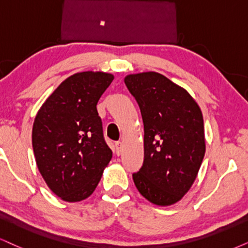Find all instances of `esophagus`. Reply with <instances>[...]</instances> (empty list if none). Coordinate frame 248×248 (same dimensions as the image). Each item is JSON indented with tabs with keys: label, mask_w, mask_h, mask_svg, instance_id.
Returning <instances> with one entry per match:
<instances>
[{
	"label": "esophagus",
	"mask_w": 248,
	"mask_h": 248,
	"mask_svg": "<svg viewBox=\"0 0 248 248\" xmlns=\"http://www.w3.org/2000/svg\"><path fill=\"white\" fill-rule=\"evenodd\" d=\"M115 152H117L118 155H121V152H122V143L121 142L115 143Z\"/></svg>",
	"instance_id": "obj_1"
}]
</instances>
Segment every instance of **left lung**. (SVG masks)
<instances>
[{
	"mask_svg": "<svg viewBox=\"0 0 248 248\" xmlns=\"http://www.w3.org/2000/svg\"><path fill=\"white\" fill-rule=\"evenodd\" d=\"M124 83L144 124V161L134 183L155 205H173L190 190L205 155L202 109L186 89L156 72L127 75Z\"/></svg>",
	"mask_w": 248,
	"mask_h": 248,
	"instance_id": "1",
	"label": "left lung"
}]
</instances>
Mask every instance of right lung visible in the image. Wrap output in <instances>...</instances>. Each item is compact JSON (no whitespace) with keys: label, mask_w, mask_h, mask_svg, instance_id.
I'll return each mask as SVG.
<instances>
[{"label":"right lung","mask_w":248,"mask_h":248,"mask_svg":"<svg viewBox=\"0 0 248 248\" xmlns=\"http://www.w3.org/2000/svg\"><path fill=\"white\" fill-rule=\"evenodd\" d=\"M113 79L104 72L71 75L46 98L34 120L37 168L50 190L65 202L88 198L112 159L96 105Z\"/></svg>","instance_id":"add662e5"}]
</instances>
